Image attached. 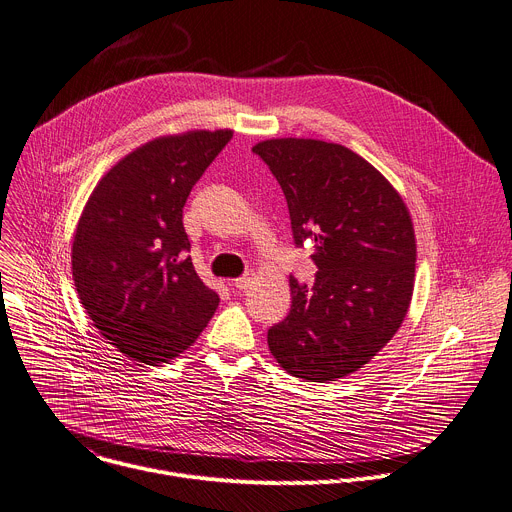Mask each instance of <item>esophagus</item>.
<instances>
[{"label": "esophagus", "mask_w": 512, "mask_h": 512, "mask_svg": "<svg viewBox=\"0 0 512 512\" xmlns=\"http://www.w3.org/2000/svg\"><path fill=\"white\" fill-rule=\"evenodd\" d=\"M249 284H251V277L243 275V277H237L235 284H232V286H235L237 290H247V288H249Z\"/></svg>", "instance_id": "1"}]
</instances>
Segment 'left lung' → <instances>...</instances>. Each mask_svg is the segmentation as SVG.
Segmentation results:
<instances>
[{"label": "left lung", "mask_w": 512, "mask_h": 512, "mask_svg": "<svg viewBox=\"0 0 512 512\" xmlns=\"http://www.w3.org/2000/svg\"><path fill=\"white\" fill-rule=\"evenodd\" d=\"M286 196L294 245H312L314 286L290 275L292 308L267 331L288 374L335 382L374 357L406 316L416 245L388 179L357 153L312 138L253 147Z\"/></svg>", "instance_id": "left-lung-1"}]
</instances>
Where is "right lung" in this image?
Instances as JSON below:
<instances>
[{
  "mask_svg": "<svg viewBox=\"0 0 512 512\" xmlns=\"http://www.w3.org/2000/svg\"><path fill=\"white\" fill-rule=\"evenodd\" d=\"M230 138L194 130L138 147L102 177L79 218V300L110 345L138 363L177 357L218 306L188 255L183 206Z\"/></svg>",
  "mask_w": 512,
  "mask_h": 512,
  "instance_id": "obj_1",
  "label": "right lung"
}]
</instances>
